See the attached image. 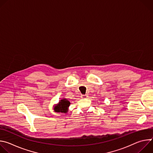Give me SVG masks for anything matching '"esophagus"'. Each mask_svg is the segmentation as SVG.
Returning <instances> with one entry per match:
<instances>
[{"label": "esophagus", "instance_id": "obj_1", "mask_svg": "<svg viewBox=\"0 0 153 153\" xmlns=\"http://www.w3.org/2000/svg\"><path fill=\"white\" fill-rule=\"evenodd\" d=\"M81 97H82V99H86V98L88 97V94H82V95L81 96Z\"/></svg>", "mask_w": 153, "mask_h": 153}]
</instances>
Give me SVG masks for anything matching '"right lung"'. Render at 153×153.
<instances>
[{"label": "right lung", "instance_id": "right-lung-1", "mask_svg": "<svg viewBox=\"0 0 153 153\" xmlns=\"http://www.w3.org/2000/svg\"><path fill=\"white\" fill-rule=\"evenodd\" d=\"M70 102L66 99H63L60 100L59 105L55 106L54 110L56 112L59 113H67V108L70 106Z\"/></svg>", "mask_w": 153, "mask_h": 153}]
</instances>
